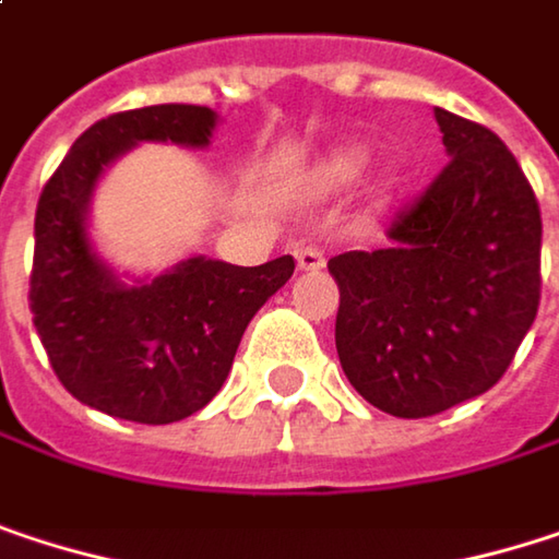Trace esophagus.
<instances>
[{"label":"esophagus","instance_id":"esophagus-1","mask_svg":"<svg viewBox=\"0 0 559 559\" xmlns=\"http://www.w3.org/2000/svg\"><path fill=\"white\" fill-rule=\"evenodd\" d=\"M323 265H326V255L320 249H313V246H300L297 249V269L300 272H320Z\"/></svg>","mask_w":559,"mask_h":559}]
</instances>
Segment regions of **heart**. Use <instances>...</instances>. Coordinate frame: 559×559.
Segmentation results:
<instances>
[{"mask_svg":"<svg viewBox=\"0 0 559 559\" xmlns=\"http://www.w3.org/2000/svg\"><path fill=\"white\" fill-rule=\"evenodd\" d=\"M362 170H366V155H359V152H340V155H333V158L323 165L320 177H323V183H330V187H346V183L359 180Z\"/></svg>","mask_w":559,"mask_h":559,"instance_id":"heart-1","label":"heart"}]
</instances>
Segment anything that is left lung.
I'll return each instance as SVG.
<instances>
[{
	"mask_svg": "<svg viewBox=\"0 0 559 559\" xmlns=\"http://www.w3.org/2000/svg\"><path fill=\"white\" fill-rule=\"evenodd\" d=\"M450 152L389 223L391 246L330 259L346 379L394 417H430L489 391L540 304V206L486 126L433 109Z\"/></svg>",
	"mask_w": 559,
	"mask_h": 559,
	"instance_id": "8db88e82",
	"label": "left lung"
}]
</instances>
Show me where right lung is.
I'll return each mask as SVG.
<instances>
[{
	"mask_svg": "<svg viewBox=\"0 0 559 559\" xmlns=\"http://www.w3.org/2000/svg\"><path fill=\"white\" fill-rule=\"evenodd\" d=\"M213 109L165 103L93 122L57 165L35 213L28 304L60 385L139 424H174L223 389L255 310L294 275V259L239 269L187 259L142 287L106 272L86 239V200L135 142L206 145Z\"/></svg>",
	"mask_w": 559,
	"mask_h": 559,
	"instance_id": "add662e5",
	"label": "right lung"
}]
</instances>
